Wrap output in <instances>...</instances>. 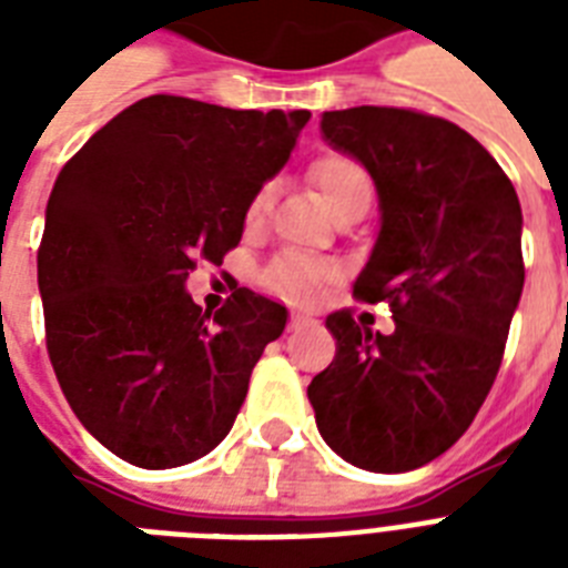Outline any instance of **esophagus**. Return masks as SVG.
<instances>
[{
	"instance_id": "esophagus-1",
	"label": "esophagus",
	"mask_w": 568,
	"mask_h": 568,
	"mask_svg": "<svg viewBox=\"0 0 568 568\" xmlns=\"http://www.w3.org/2000/svg\"><path fill=\"white\" fill-rule=\"evenodd\" d=\"M318 321L310 318V315H303V312H294L292 321H288V333H301V329H310L315 327Z\"/></svg>"
}]
</instances>
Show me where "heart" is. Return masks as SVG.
Masks as SVG:
<instances>
[{
	"instance_id": "obj_1",
	"label": "heart",
	"mask_w": 568,
	"mask_h": 568,
	"mask_svg": "<svg viewBox=\"0 0 568 568\" xmlns=\"http://www.w3.org/2000/svg\"><path fill=\"white\" fill-rule=\"evenodd\" d=\"M310 180L315 185V191L321 194V203L327 205V212L333 217L354 212V209H365L368 212V205L374 200L372 173L365 171V164L359 159H354V155H321V159L312 162ZM267 209H271V185L258 189L253 194V200L247 203V212H244L247 226H258V223L265 221ZM327 276L329 271L324 265H318V262H310V258L301 256H280L265 271V285L271 292L285 294L292 301H310Z\"/></svg>"
}]
</instances>
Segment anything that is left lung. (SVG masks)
I'll list each match as a JSON object with an SVG mask.
<instances>
[{
  "instance_id": "8db88e82",
  "label": "left lung",
  "mask_w": 568,
  "mask_h": 568,
  "mask_svg": "<svg viewBox=\"0 0 568 568\" xmlns=\"http://www.w3.org/2000/svg\"><path fill=\"white\" fill-rule=\"evenodd\" d=\"M321 132L372 173L379 232L354 294L388 301L395 329L333 312L336 356L306 395L351 466L413 471L468 430L501 368L525 285L519 196L450 120L359 105L324 111Z\"/></svg>"
}]
</instances>
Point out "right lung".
Here are the masks:
<instances>
[{
    "label": "right lung",
    "mask_w": 568,
    "mask_h": 568,
    "mask_svg": "<svg viewBox=\"0 0 568 568\" xmlns=\"http://www.w3.org/2000/svg\"><path fill=\"white\" fill-rule=\"evenodd\" d=\"M310 111H235L155 93L58 173L38 250L47 351L93 439L138 468L217 448L288 312L239 288L203 312L196 258L239 247L244 212L283 171Z\"/></svg>",
    "instance_id": "obj_1"
}]
</instances>
